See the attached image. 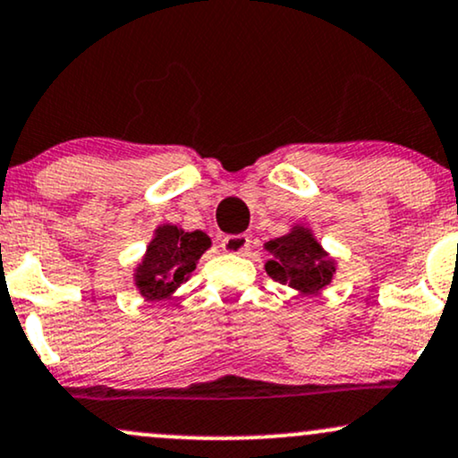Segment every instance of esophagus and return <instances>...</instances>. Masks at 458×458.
Returning <instances> with one entry per match:
<instances>
[{
  "label": "esophagus",
  "instance_id": "1",
  "mask_svg": "<svg viewBox=\"0 0 458 458\" xmlns=\"http://www.w3.org/2000/svg\"><path fill=\"white\" fill-rule=\"evenodd\" d=\"M250 236L245 234H228L222 239V250L228 251V254H243V251L250 250Z\"/></svg>",
  "mask_w": 458,
  "mask_h": 458
}]
</instances>
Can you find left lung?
Returning a JSON list of instances; mask_svg holds the SVG:
<instances>
[{
	"label": "left lung",
	"mask_w": 458,
	"mask_h": 458,
	"mask_svg": "<svg viewBox=\"0 0 458 458\" xmlns=\"http://www.w3.org/2000/svg\"><path fill=\"white\" fill-rule=\"evenodd\" d=\"M265 247L273 254L265 269L276 282L312 295L334 277L335 260L329 259L308 228L295 225L291 233L269 241Z\"/></svg>",
	"instance_id": "left-lung-1"
}]
</instances>
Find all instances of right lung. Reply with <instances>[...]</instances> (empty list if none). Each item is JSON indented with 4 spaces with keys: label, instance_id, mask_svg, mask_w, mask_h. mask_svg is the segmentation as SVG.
Instances as JSON below:
<instances>
[{
    "label": "right lung",
    "instance_id": "1",
    "mask_svg": "<svg viewBox=\"0 0 458 458\" xmlns=\"http://www.w3.org/2000/svg\"><path fill=\"white\" fill-rule=\"evenodd\" d=\"M211 247V239L199 233H185L176 225L157 228L144 260L135 269V286L146 299H165L187 282L199 256Z\"/></svg>",
    "mask_w": 458,
    "mask_h": 458
}]
</instances>
